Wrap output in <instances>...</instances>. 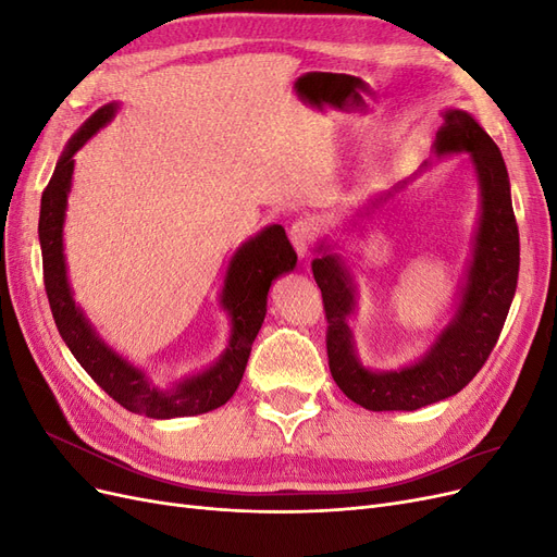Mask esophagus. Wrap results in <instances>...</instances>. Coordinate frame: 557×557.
<instances>
[{"label":"esophagus","mask_w":557,"mask_h":557,"mask_svg":"<svg viewBox=\"0 0 557 557\" xmlns=\"http://www.w3.org/2000/svg\"><path fill=\"white\" fill-rule=\"evenodd\" d=\"M290 242L299 258H307L313 244V225L309 221H295L290 227Z\"/></svg>","instance_id":"34e87169"}]
</instances>
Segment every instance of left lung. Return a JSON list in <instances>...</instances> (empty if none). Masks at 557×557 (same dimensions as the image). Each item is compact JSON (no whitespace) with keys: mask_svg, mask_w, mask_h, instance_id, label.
I'll list each match as a JSON object with an SVG mask.
<instances>
[{"mask_svg":"<svg viewBox=\"0 0 557 557\" xmlns=\"http://www.w3.org/2000/svg\"><path fill=\"white\" fill-rule=\"evenodd\" d=\"M442 115L444 125L432 146L434 158L469 153L481 190V211L460 299L432 346L407 367L387 372L364 367L348 323L358 299L350 267L327 239L318 244V258L311 262L327 315L332 379L348 399L369 411H416L460 393L495 348L516 295L520 244L507 164L474 115L462 109H446ZM404 185L407 181L395 190ZM391 197L393 193H383L369 199L358 218H369Z\"/></svg>","mask_w":557,"mask_h":557,"instance_id":"1","label":"left lung"}]
</instances>
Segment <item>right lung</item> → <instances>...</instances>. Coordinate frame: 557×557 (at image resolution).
Instances as JSON below:
<instances>
[{
  "instance_id": "add662e5",
  "label": "right lung",
  "mask_w": 557,
  "mask_h": 557,
  "mask_svg": "<svg viewBox=\"0 0 557 557\" xmlns=\"http://www.w3.org/2000/svg\"><path fill=\"white\" fill-rule=\"evenodd\" d=\"M115 111L117 102L104 104L76 129L41 195L39 244L48 305L53 311L58 332L64 344L70 346L72 356L121 407L158 420L207 413L223 407L239 387L250 346L264 323L267 293L272 288V281H276L281 274L293 272L297 264V252L293 250L281 225H269L256 237L244 242L227 264L221 290V307L230 315V342L223 356L207 367L205 372L185 376L172 387L156 385L146 376L144 369L134 367L97 334L86 313L76 305L64 262L62 232L66 197L72 190L74 156L92 134L111 123Z\"/></svg>"
}]
</instances>
